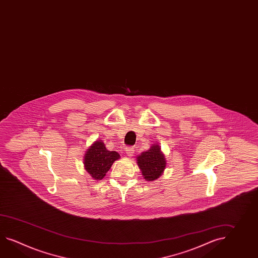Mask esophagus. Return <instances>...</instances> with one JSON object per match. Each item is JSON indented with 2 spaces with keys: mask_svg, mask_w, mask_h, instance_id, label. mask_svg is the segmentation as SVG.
Returning a JSON list of instances; mask_svg holds the SVG:
<instances>
[{
  "mask_svg": "<svg viewBox=\"0 0 258 258\" xmlns=\"http://www.w3.org/2000/svg\"><path fill=\"white\" fill-rule=\"evenodd\" d=\"M134 151H135V148L133 146H130V147H127L126 149V154L127 155V156L131 157L134 154Z\"/></svg>",
  "mask_w": 258,
  "mask_h": 258,
  "instance_id": "esophagus-1",
  "label": "esophagus"
}]
</instances>
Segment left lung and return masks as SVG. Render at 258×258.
I'll return each instance as SVG.
<instances>
[{"instance_id": "8db88e82", "label": "left lung", "mask_w": 258, "mask_h": 258, "mask_svg": "<svg viewBox=\"0 0 258 258\" xmlns=\"http://www.w3.org/2000/svg\"><path fill=\"white\" fill-rule=\"evenodd\" d=\"M137 161L143 178L148 181L159 178L166 167L165 157L161 153L160 147L158 145H154L151 149L143 152L141 155H138Z\"/></svg>"}]
</instances>
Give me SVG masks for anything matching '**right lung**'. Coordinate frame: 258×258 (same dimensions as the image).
I'll return each instance as SVG.
<instances>
[{
    "label": "right lung",
    "mask_w": 258,
    "mask_h": 258,
    "mask_svg": "<svg viewBox=\"0 0 258 258\" xmlns=\"http://www.w3.org/2000/svg\"><path fill=\"white\" fill-rule=\"evenodd\" d=\"M119 156L117 152L106 149L101 141L95 142L85 154V168L94 179H102Z\"/></svg>",
    "instance_id": "right-lung-1"
}]
</instances>
